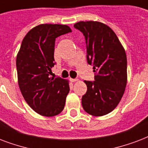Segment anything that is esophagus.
Instances as JSON below:
<instances>
[{"instance_id": "esophagus-1", "label": "esophagus", "mask_w": 148, "mask_h": 148, "mask_svg": "<svg viewBox=\"0 0 148 148\" xmlns=\"http://www.w3.org/2000/svg\"><path fill=\"white\" fill-rule=\"evenodd\" d=\"M70 79L71 82H76V81H78L77 79H72V78H70V79Z\"/></svg>"}]
</instances>
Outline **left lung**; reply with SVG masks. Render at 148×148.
I'll return each instance as SVG.
<instances>
[{
    "label": "left lung",
    "instance_id": "left-lung-1",
    "mask_svg": "<svg viewBox=\"0 0 148 148\" xmlns=\"http://www.w3.org/2000/svg\"><path fill=\"white\" fill-rule=\"evenodd\" d=\"M83 34L87 62L93 66L95 81H86L82 106L92 116L106 115L116 107L127 85V56L110 27L98 21H79L74 25Z\"/></svg>",
    "mask_w": 148,
    "mask_h": 148
}]
</instances>
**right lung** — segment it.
<instances>
[{
  "mask_svg": "<svg viewBox=\"0 0 148 148\" xmlns=\"http://www.w3.org/2000/svg\"><path fill=\"white\" fill-rule=\"evenodd\" d=\"M64 25H38L24 38L16 58L18 85L24 99L33 110L53 116L63 110L69 86L60 77H51L55 65V42L71 32Z\"/></svg>",
  "mask_w": 148,
  "mask_h": 148,
  "instance_id": "right-lung-1",
  "label": "right lung"
}]
</instances>
